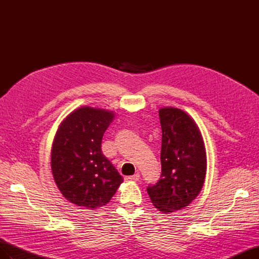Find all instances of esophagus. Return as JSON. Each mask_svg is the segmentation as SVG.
<instances>
[{
	"label": "esophagus",
	"mask_w": 259,
	"mask_h": 259,
	"mask_svg": "<svg viewBox=\"0 0 259 259\" xmlns=\"http://www.w3.org/2000/svg\"><path fill=\"white\" fill-rule=\"evenodd\" d=\"M140 178V175L139 174H135V175H132V176H125L124 179L126 180V182H136V180H138Z\"/></svg>",
	"instance_id": "1"
}]
</instances>
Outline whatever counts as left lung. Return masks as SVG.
Returning a JSON list of instances; mask_svg holds the SVG:
<instances>
[{
    "instance_id": "8db88e82",
    "label": "left lung",
    "mask_w": 259,
    "mask_h": 259,
    "mask_svg": "<svg viewBox=\"0 0 259 259\" xmlns=\"http://www.w3.org/2000/svg\"><path fill=\"white\" fill-rule=\"evenodd\" d=\"M162 127L161 176L147 191L163 210L182 209L198 197L206 174V154L201 133L191 117L177 108L159 111Z\"/></svg>"
}]
</instances>
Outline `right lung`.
Returning a JSON list of instances; mask_svg holds the SVG:
<instances>
[{"label":"right lung","instance_id":"1","mask_svg":"<svg viewBox=\"0 0 259 259\" xmlns=\"http://www.w3.org/2000/svg\"><path fill=\"white\" fill-rule=\"evenodd\" d=\"M114 114L82 107L60 124L52 148V171L62 195L88 208L106 205L123 177L101 151Z\"/></svg>","mask_w":259,"mask_h":259}]
</instances>
